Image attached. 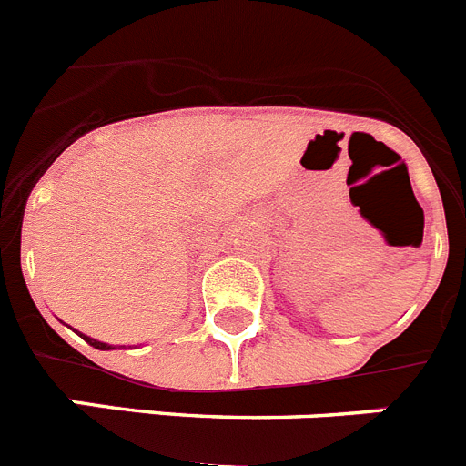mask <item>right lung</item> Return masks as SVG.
<instances>
[{
	"instance_id": "add662e5",
	"label": "right lung",
	"mask_w": 466,
	"mask_h": 466,
	"mask_svg": "<svg viewBox=\"0 0 466 466\" xmlns=\"http://www.w3.org/2000/svg\"><path fill=\"white\" fill-rule=\"evenodd\" d=\"M81 334V332H78ZM83 339H86L87 343H90L92 348H99V350H113V346H108V343H104V341H97V339H90V337H86V334H81Z\"/></svg>"
}]
</instances>
